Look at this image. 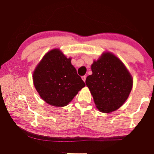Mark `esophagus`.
<instances>
[{
  "instance_id": "1",
  "label": "esophagus",
  "mask_w": 154,
  "mask_h": 154,
  "mask_svg": "<svg viewBox=\"0 0 154 154\" xmlns=\"http://www.w3.org/2000/svg\"><path fill=\"white\" fill-rule=\"evenodd\" d=\"M82 79H83V82H85V79H86V76H82Z\"/></svg>"
}]
</instances>
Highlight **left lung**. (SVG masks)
<instances>
[{
	"instance_id": "8db88e82",
	"label": "left lung",
	"mask_w": 154,
	"mask_h": 154,
	"mask_svg": "<svg viewBox=\"0 0 154 154\" xmlns=\"http://www.w3.org/2000/svg\"><path fill=\"white\" fill-rule=\"evenodd\" d=\"M92 74L85 80L96 107L108 113L118 109L128 98L133 79L120 60L110 52L103 53L91 66Z\"/></svg>"
}]
</instances>
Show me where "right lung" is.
Masks as SVG:
<instances>
[{
	"instance_id": "add662e5",
	"label": "right lung",
	"mask_w": 154,
	"mask_h": 154,
	"mask_svg": "<svg viewBox=\"0 0 154 154\" xmlns=\"http://www.w3.org/2000/svg\"><path fill=\"white\" fill-rule=\"evenodd\" d=\"M58 49L48 51L33 72V83L38 94L49 105L66 106L85 87L71 64Z\"/></svg>"
}]
</instances>
